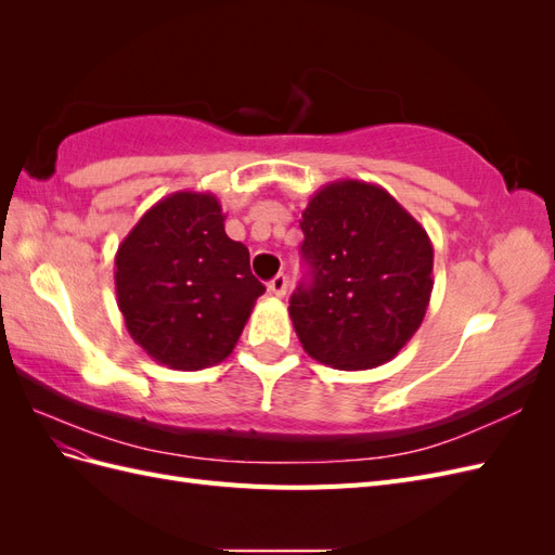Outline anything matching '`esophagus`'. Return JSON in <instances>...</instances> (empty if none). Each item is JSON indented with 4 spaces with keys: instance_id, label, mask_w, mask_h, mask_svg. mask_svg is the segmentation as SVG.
Instances as JSON below:
<instances>
[{
    "instance_id": "1",
    "label": "esophagus",
    "mask_w": 555,
    "mask_h": 555,
    "mask_svg": "<svg viewBox=\"0 0 555 555\" xmlns=\"http://www.w3.org/2000/svg\"><path fill=\"white\" fill-rule=\"evenodd\" d=\"M287 289H289V280H287V275H282V273L275 275L271 282H268V292H271L278 298L287 296Z\"/></svg>"
}]
</instances>
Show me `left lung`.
<instances>
[{
    "label": "left lung",
    "instance_id": "obj_1",
    "mask_svg": "<svg viewBox=\"0 0 555 555\" xmlns=\"http://www.w3.org/2000/svg\"><path fill=\"white\" fill-rule=\"evenodd\" d=\"M310 282L289 300L308 354L340 371L391 361L422 326L433 292L426 229L379 184L335 180L300 212Z\"/></svg>",
    "mask_w": 555,
    "mask_h": 555
}]
</instances>
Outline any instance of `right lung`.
Instances as JSON below:
<instances>
[{
    "label": "right lung",
    "mask_w": 555,
    "mask_h": 555,
    "mask_svg": "<svg viewBox=\"0 0 555 555\" xmlns=\"http://www.w3.org/2000/svg\"><path fill=\"white\" fill-rule=\"evenodd\" d=\"M224 220L215 194L176 192L117 247L115 294L125 326L147 357L173 371L224 361L266 292Z\"/></svg>",
    "instance_id": "add662e5"
}]
</instances>
